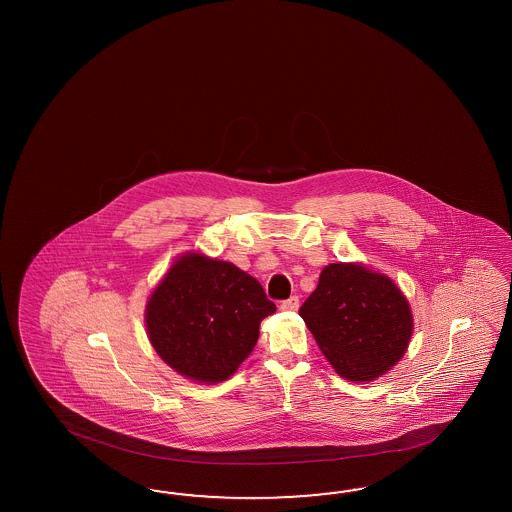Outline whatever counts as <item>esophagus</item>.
Here are the masks:
<instances>
[{
	"mask_svg": "<svg viewBox=\"0 0 512 512\" xmlns=\"http://www.w3.org/2000/svg\"><path fill=\"white\" fill-rule=\"evenodd\" d=\"M298 304H300V300H298V296L293 295V296H289V298H287V300H283V302H281V304H279V308H281V310H285V311H295V310H298Z\"/></svg>",
	"mask_w": 512,
	"mask_h": 512,
	"instance_id": "esophagus-1",
	"label": "esophagus"
}]
</instances>
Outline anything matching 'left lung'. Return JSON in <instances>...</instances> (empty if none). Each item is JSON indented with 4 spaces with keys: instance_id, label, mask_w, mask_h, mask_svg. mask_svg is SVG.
<instances>
[{
    "instance_id": "obj_1",
    "label": "left lung",
    "mask_w": 512,
    "mask_h": 512,
    "mask_svg": "<svg viewBox=\"0 0 512 512\" xmlns=\"http://www.w3.org/2000/svg\"><path fill=\"white\" fill-rule=\"evenodd\" d=\"M298 313L328 362L349 381H373L388 372L413 332L402 291L360 264L326 266Z\"/></svg>"
}]
</instances>
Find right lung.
<instances>
[{
	"instance_id": "obj_1",
	"label": "right lung",
	"mask_w": 512,
	"mask_h": 512,
	"mask_svg": "<svg viewBox=\"0 0 512 512\" xmlns=\"http://www.w3.org/2000/svg\"><path fill=\"white\" fill-rule=\"evenodd\" d=\"M276 304L234 264L191 253L172 264L146 308L155 353L193 381L229 379L259 340Z\"/></svg>"
}]
</instances>
